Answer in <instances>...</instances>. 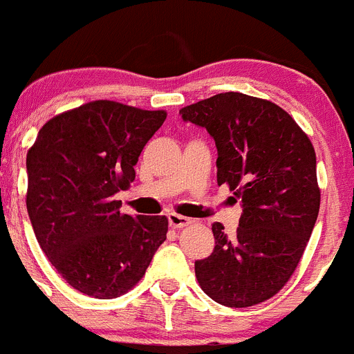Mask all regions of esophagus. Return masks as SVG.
<instances>
[{"label": "esophagus", "instance_id": "obj_1", "mask_svg": "<svg viewBox=\"0 0 354 354\" xmlns=\"http://www.w3.org/2000/svg\"><path fill=\"white\" fill-rule=\"evenodd\" d=\"M167 220H169V225L173 227V229H183V227L190 225V223L194 222L192 218L181 216V214L178 213H171L169 216H167Z\"/></svg>", "mask_w": 354, "mask_h": 354}]
</instances>
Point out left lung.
Listing matches in <instances>:
<instances>
[{
  "label": "left lung",
  "mask_w": 354,
  "mask_h": 354,
  "mask_svg": "<svg viewBox=\"0 0 354 354\" xmlns=\"http://www.w3.org/2000/svg\"><path fill=\"white\" fill-rule=\"evenodd\" d=\"M218 148V185L243 201L234 236L214 222V250L196 262L201 288L227 307L266 302L288 283L319 211L311 140L274 102L223 92L180 110Z\"/></svg>",
  "instance_id": "1"
}]
</instances>
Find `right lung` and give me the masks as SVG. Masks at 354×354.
I'll list each match as a JSON object with an SVG mask.
<instances>
[{
  "mask_svg": "<svg viewBox=\"0 0 354 354\" xmlns=\"http://www.w3.org/2000/svg\"><path fill=\"white\" fill-rule=\"evenodd\" d=\"M166 117L99 99L50 118L28 150L35 236L62 279L85 295L127 293L166 241V216L124 214L115 199L134 181L138 157Z\"/></svg>",
  "mask_w": 354,
  "mask_h": 354,
  "instance_id": "add662e5",
  "label": "right lung"
}]
</instances>
